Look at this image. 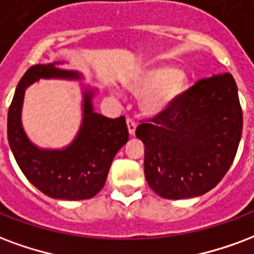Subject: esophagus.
I'll use <instances>...</instances> for the list:
<instances>
[{
	"label": "esophagus",
	"instance_id": "1",
	"mask_svg": "<svg viewBox=\"0 0 254 254\" xmlns=\"http://www.w3.org/2000/svg\"><path fill=\"white\" fill-rule=\"evenodd\" d=\"M127 130H129V134H130V136H134V133H136V127H137L136 121H133L132 118H127Z\"/></svg>",
	"mask_w": 254,
	"mask_h": 254
}]
</instances>
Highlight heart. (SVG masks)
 Instances as JSON below:
<instances>
[{
    "label": "heart",
    "mask_w": 254,
    "mask_h": 254,
    "mask_svg": "<svg viewBox=\"0 0 254 254\" xmlns=\"http://www.w3.org/2000/svg\"><path fill=\"white\" fill-rule=\"evenodd\" d=\"M124 86L134 97H142L141 109L146 116H157L186 93L189 75L182 68L151 65L129 76Z\"/></svg>",
    "instance_id": "1"
}]
</instances>
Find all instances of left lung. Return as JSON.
Masks as SVG:
<instances>
[{
    "instance_id": "1",
    "label": "left lung",
    "mask_w": 254,
    "mask_h": 254,
    "mask_svg": "<svg viewBox=\"0 0 254 254\" xmlns=\"http://www.w3.org/2000/svg\"><path fill=\"white\" fill-rule=\"evenodd\" d=\"M242 134L237 84L230 74L198 80L165 112L136 129L144 174L165 199L200 196L222 180Z\"/></svg>"
}]
</instances>
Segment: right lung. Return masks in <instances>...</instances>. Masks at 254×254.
<instances>
[{"instance_id":"1","label":"right lung","mask_w":254,"mask_h":254,"mask_svg":"<svg viewBox=\"0 0 254 254\" xmlns=\"http://www.w3.org/2000/svg\"><path fill=\"white\" fill-rule=\"evenodd\" d=\"M64 62L32 65L18 82L7 112V141L27 179L43 194L64 200L90 199L105 186L110 165L129 138L125 117L94 112L97 89L82 84V122L75 138L62 149L35 145L24 130L22 103L27 89L40 79L82 80L79 71L62 68Z\"/></svg>"}]
</instances>
